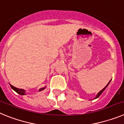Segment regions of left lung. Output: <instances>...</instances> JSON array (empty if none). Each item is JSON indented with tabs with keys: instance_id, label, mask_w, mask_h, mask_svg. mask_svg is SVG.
<instances>
[{
	"instance_id": "obj_1",
	"label": "left lung",
	"mask_w": 124,
	"mask_h": 124,
	"mask_svg": "<svg viewBox=\"0 0 124 124\" xmlns=\"http://www.w3.org/2000/svg\"><path fill=\"white\" fill-rule=\"evenodd\" d=\"M111 80H110V81H109V83H108V84H107V85H106V86H105V87H104V88H103V89H102V90H101V91H100V92L98 93V94H97L96 96V97H95V98H94V100H95V99H96V98H99V97H100V95H101V94H102V92H103V91H104V90H105V89H106V88H107V86H108V85H109V83H110V82H111Z\"/></svg>"
}]
</instances>
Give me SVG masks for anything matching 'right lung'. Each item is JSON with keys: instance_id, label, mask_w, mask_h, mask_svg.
<instances>
[{"instance_id": "right-lung-1", "label": "right lung", "mask_w": 124, "mask_h": 124, "mask_svg": "<svg viewBox=\"0 0 124 124\" xmlns=\"http://www.w3.org/2000/svg\"><path fill=\"white\" fill-rule=\"evenodd\" d=\"M10 85L11 88H12V89H13V90L15 91H16V93H17L18 94H20V95H25L26 94V91L24 90H23V89H19V88H16V87H14L13 86L11 85L10 84ZM46 88V86L43 87V88H40L39 90V91H43V90H44V89Z\"/></svg>"}]
</instances>
